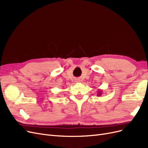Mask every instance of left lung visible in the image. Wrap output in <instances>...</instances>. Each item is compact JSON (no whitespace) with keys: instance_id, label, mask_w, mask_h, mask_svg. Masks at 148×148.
<instances>
[{"instance_id":"1","label":"left lung","mask_w":148,"mask_h":148,"mask_svg":"<svg viewBox=\"0 0 148 148\" xmlns=\"http://www.w3.org/2000/svg\"><path fill=\"white\" fill-rule=\"evenodd\" d=\"M101 94H102V91H98V94H97V96H101Z\"/></svg>"}]
</instances>
